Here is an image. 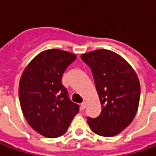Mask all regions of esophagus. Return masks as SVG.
<instances>
[{
    "mask_svg": "<svg viewBox=\"0 0 156 156\" xmlns=\"http://www.w3.org/2000/svg\"><path fill=\"white\" fill-rule=\"evenodd\" d=\"M86 105H87L86 101H83V102L81 103V110H84V109H85V108H86Z\"/></svg>",
    "mask_w": 156,
    "mask_h": 156,
    "instance_id": "esophagus-1",
    "label": "esophagus"
}]
</instances>
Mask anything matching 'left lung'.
Masks as SVG:
<instances>
[{"instance_id":"obj_1","label":"left lung","mask_w":156,"mask_h":156,"mask_svg":"<svg viewBox=\"0 0 156 156\" xmlns=\"http://www.w3.org/2000/svg\"><path fill=\"white\" fill-rule=\"evenodd\" d=\"M81 58L91 69L102 107L99 116L87 117V123L97 135H118L138 109L141 87L135 70L122 57L107 49L91 51Z\"/></svg>"}]
</instances>
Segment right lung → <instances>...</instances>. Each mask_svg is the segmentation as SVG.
Returning a JSON list of instances; mask_svg holds the SVG:
<instances>
[{"label": "right lung", "mask_w": 156, "mask_h": 156, "mask_svg": "<svg viewBox=\"0 0 156 156\" xmlns=\"http://www.w3.org/2000/svg\"><path fill=\"white\" fill-rule=\"evenodd\" d=\"M76 55L60 49L41 52L25 69L19 85V99L27 123L48 138L64 135L79 105L69 99L62 82L64 71Z\"/></svg>", "instance_id": "obj_1"}]
</instances>
